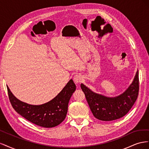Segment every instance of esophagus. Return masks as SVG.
Wrapping results in <instances>:
<instances>
[{
    "label": "esophagus",
    "instance_id": "34e87169",
    "mask_svg": "<svg viewBox=\"0 0 149 149\" xmlns=\"http://www.w3.org/2000/svg\"><path fill=\"white\" fill-rule=\"evenodd\" d=\"M73 81L76 84H79L80 83H81L82 81H83L82 76L80 75V74H78L74 75V77H73Z\"/></svg>",
    "mask_w": 149,
    "mask_h": 149
}]
</instances>
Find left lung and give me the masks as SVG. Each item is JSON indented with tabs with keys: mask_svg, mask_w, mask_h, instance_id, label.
I'll return each mask as SVG.
<instances>
[{
	"mask_svg": "<svg viewBox=\"0 0 149 149\" xmlns=\"http://www.w3.org/2000/svg\"><path fill=\"white\" fill-rule=\"evenodd\" d=\"M81 88L96 119L103 121L118 119L127 113L137 100L139 88V71L128 88L118 96L107 97L96 93L83 83L81 84Z\"/></svg>",
	"mask_w": 149,
	"mask_h": 149,
	"instance_id": "obj_1",
	"label": "left lung"
}]
</instances>
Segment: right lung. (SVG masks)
<instances>
[{"label":"right lung","mask_w":149,"mask_h":149,"mask_svg":"<svg viewBox=\"0 0 149 149\" xmlns=\"http://www.w3.org/2000/svg\"><path fill=\"white\" fill-rule=\"evenodd\" d=\"M8 97L15 111L25 119L40 127L51 128L61 124L66 116L68 106L76 85L71 79L53 100L41 105H31L20 101L8 86Z\"/></svg>","instance_id":"obj_1"}]
</instances>
